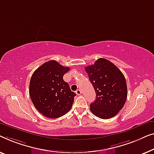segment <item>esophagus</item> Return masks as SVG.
I'll return each mask as SVG.
<instances>
[{
	"mask_svg": "<svg viewBox=\"0 0 154 154\" xmlns=\"http://www.w3.org/2000/svg\"><path fill=\"white\" fill-rule=\"evenodd\" d=\"M75 93H76V94L77 95H81V94H82V91H81V90H79V89H77L76 91H75Z\"/></svg>",
	"mask_w": 154,
	"mask_h": 154,
	"instance_id": "34e87169",
	"label": "esophagus"
}]
</instances>
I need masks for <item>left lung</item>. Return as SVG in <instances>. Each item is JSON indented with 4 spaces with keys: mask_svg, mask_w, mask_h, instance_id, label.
Wrapping results in <instances>:
<instances>
[{
    "mask_svg": "<svg viewBox=\"0 0 154 154\" xmlns=\"http://www.w3.org/2000/svg\"><path fill=\"white\" fill-rule=\"evenodd\" d=\"M85 70L96 94V100L90 105L91 111L103 119L116 115L127 99L124 75L115 65L103 58L86 67Z\"/></svg>",
    "mask_w": 154,
    "mask_h": 154,
    "instance_id": "left-lung-1",
    "label": "left lung"
}]
</instances>
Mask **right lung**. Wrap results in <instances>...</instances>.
I'll use <instances>...</instances> for the list:
<instances>
[{"mask_svg": "<svg viewBox=\"0 0 154 154\" xmlns=\"http://www.w3.org/2000/svg\"><path fill=\"white\" fill-rule=\"evenodd\" d=\"M70 68L54 60L36 69L31 78L29 94L38 111L50 119L63 116L70 111L76 94L63 79Z\"/></svg>", "mask_w": 154, "mask_h": 154, "instance_id": "obj_1", "label": "right lung"}]
</instances>
